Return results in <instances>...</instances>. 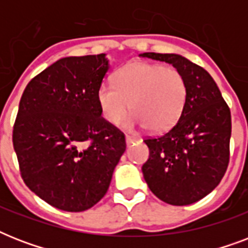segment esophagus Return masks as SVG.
<instances>
[{
	"mask_svg": "<svg viewBox=\"0 0 248 248\" xmlns=\"http://www.w3.org/2000/svg\"><path fill=\"white\" fill-rule=\"evenodd\" d=\"M134 141H135V138H132V136L126 135V144H127V145H130V144L134 143Z\"/></svg>",
	"mask_w": 248,
	"mask_h": 248,
	"instance_id": "34e87169",
	"label": "esophagus"
}]
</instances>
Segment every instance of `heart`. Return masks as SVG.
<instances>
[{"label":"heart","instance_id":"heart-1","mask_svg":"<svg viewBox=\"0 0 248 248\" xmlns=\"http://www.w3.org/2000/svg\"><path fill=\"white\" fill-rule=\"evenodd\" d=\"M186 93V81L177 69L134 62L116 72L113 85L103 83L97 89L96 99L108 124H121L130 108L134 114L128 120V127L145 126L149 131L161 132L179 120Z\"/></svg>","mask_w":248,"mask_h":248}]
</instances>
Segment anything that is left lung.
I'll return each mask as SVG.
<instances>
[{"label":"left lung","instance_id":"8db88e82","mask_svg":"<svg viewBox=\"0 0 248 248\" xmlns=\"http://www.w3.org/2000/svg\"><path fill=\"white\" fill-rule=\"evenodd\" d=\"M141 56L172 64L188 86L176 124L162 135L144 139L149 148V158L141 167L144 179L166 203H194L219 185L228 169L231 109L210 73L184 56L157 52Z\"/></svg>","mask_w":248,"mask_h":248}]
</instances>
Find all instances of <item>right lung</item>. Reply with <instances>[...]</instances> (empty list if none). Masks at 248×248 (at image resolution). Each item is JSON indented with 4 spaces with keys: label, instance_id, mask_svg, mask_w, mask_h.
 Wrapping results in <instances>:
<instances>
[{
    "label": "right lung",
    "instance_id": "right-lung-1",
    "mask_svg": "<svg viewBox=\"0 0 248 248\" xmlns=\"http://www.w3.org/2000/svg\"><path fill=\"white\" fill-rule=\"evenodd\" d=\"M108 68L105 54L63 58L21 95L13 130L21 179L63 211L96 204L126 151L124 132L101 117L97 104Z\"/></svg>",
    "mask_w": 248,
    "mask_h": 248
}]
</instances>
